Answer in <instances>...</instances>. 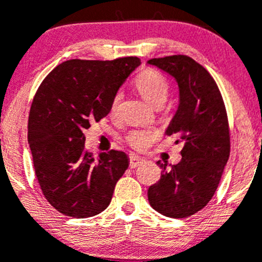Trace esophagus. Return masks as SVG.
<instances>
[{"mask_svg": "<svg viewBox=\"0 0 262 262\" xmlns=\"http://www.w3.org/2000/svg\"><path fill=\"white\" fill-rule=\"evenodd\" d=\"M143 162H144V160L142 159V157L136 156V155H130V156H129V166H130L132 169L141 166Z\"/></svg>", "mask_w": 262, "mask_h": 262, "instance_id": "1", "label": "esophagus"}]
</instances>
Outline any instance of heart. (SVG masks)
I'll use <instances>...</instances> for the list:
<instances>
[{
	"mask_svg": "<svg viewBox=\"0 0 262 262\" xmlns=\"http://www.w3.org/2000/svg\"><path fill=\"white\" fill-rule=\"evenodd\" d=\"M137 90L142 97L152 106H162L170 92L169 80L164 74L155 69H146L137 75L134 80ZM121 102V93L114 95L108 107V115L115 118L119 113ZM157 138V132L154 129H134L125 137V142L129 147L136 151H144L148 148Z\"/></svg>",
	"mask_w": 262,
	"mask_h": 262,
	"instance_id": "obj_1",
	"label": "heart"
}]
</instances>
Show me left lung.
<instances>
[{
  "mask_svg": "<svg viewBox=\"0 0 262 262\" xmlns=\"http://www.w3.org/2000/svg\"><path fill=\"white\" fill-rule=\"evenodd\" d=\"M148 63L177 79L179 107L166 134H177V143H183L182 160L171 169L157 161L161 178L148 188V201L165 216L189 217L214 197L229 159L227 108L214 78L189 56L151 58Z\"/></svg>",
  "mask_w": 262,
  "mask_h": 262,
  "instance_id": "1",
  "label": "left lung"
}]
</instances>
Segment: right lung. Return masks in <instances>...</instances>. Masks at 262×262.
Here are the masks:
<instances>
[{
	"label": "right lung",
	"instance_id": "add662e5",
	"mask_svg": "<svg viewBox=\"0 0 262 262\" xmlns=\"http://www.w3.org/2000/svg\"><path fill=\"white\" fill-rule=\"evenodd\" d=\"M139 63L134 56L63 61L35 92L28 142L43 195L61 214L84 219L110 205L128 156L111 149L95 159L85 149L84 130L107 115L114 95Z\"/></svg>",
	"mask_w": 262,
	"mask_h": 262
}]
</instances>
